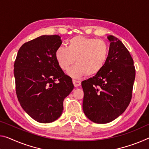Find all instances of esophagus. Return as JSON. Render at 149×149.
Instances as JSON below:
<instances>
[{
    "instance_id": "esophagus-1",
    "label": "esophagus",
    "mask_w": 149,
    "mask_h": 149,
    "mask_svg": "<svg viewBox=\"0 0 149 149\" xmlns=\"http://www.w3.org/2000/svg\"><path fill=\"white\" fill-rule=\"evenodd\" d=\"M73 84H74L75 87H78L81 85V81H78V80L73 79Z\"/></svg>"
}]
</instances>
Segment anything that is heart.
<instances>
[{
	"label": "heart",
	"mask_w": 149,
	"mask_h": 149,
	"mask_svg": "<svg viewBox=\"0 0 149 149\" xmlns=\"http://www.w3.org/2000/svg\"><path fill=\"white\" fill-rule=\"evenodd\" d=\"M109 53L108 44L102 40L77 36L68 42L67 48L60 46L55 52L58 64L74 78L97 74L104 67Z\"/></svg>",
	"instance_id": "1"
}]
</instances>
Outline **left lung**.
<instances>
[{
  "instance_id": "left-lung-1",
  "label": "left lung",
  "mask_w": 149,
  "mask_h": 149,
  "mask_svg": "<svg viewBox=\"0 0 149 149\" xmlns=\"http://www.w3.org/2000/svg\"><path fill=\"white\" fill-rule=\"evenodd\" d=\"M109 53L104 67L81 82L83 109L89 120L104 124L119 117L129 105L135 79L133 60L117 38L109 35Z\"/></svg>"
}]
</instances>
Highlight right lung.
Returning a JSON list of instances; mask_svg holds the SVG:
<instances>
[{"label": "right lung", "mask_w": 149, "mask_h": 149, "mask_svg": "<svg viewBox=\"0 0 149 149\" xmlns=\"http://www.w3.org/2000/svg\"><path fill=\"white\" fill-rule=\"evenodd\" d=\"M60 38L58 35H43L24 44L14 64L18 101L29 116L42 123L61 116L63 100L74 87L55 57Z\"/></svg>", "instance_id": "right-lung-1"}]
</instances>
